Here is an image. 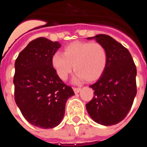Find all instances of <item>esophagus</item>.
<instances>
[{"instance_id": "34e87169", "label": "esophagus", "mask_w": 147, "mask_h": 147, "mask_svg": "<svg viewBox=\"0 0 147 147\" xmlns=\"http://www.w3.org/2000/svg\"><path fill=\"white\" fill-rule=\"evenodd\" d=\"M73 90H74V91L75 93H78L81 91V88H73Z\"/></svg>"}]
</instances>
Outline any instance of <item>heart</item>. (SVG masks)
Segmentation results:
<instances>
[{
  "label": "heart",
  "mask_w": 147,
  "mask_h": 147,
  "mask_svg": "<svg viewBox=\"0 0 147 147\" xmlns=\"http://www.w3.org/2000/svg\"><path fill=\"white\" fill-rule=\"evenodd\" d=\"M107 64V51L98 42H71L65 47L63 54L55 53L51 57L52 67L63 81L67 80L74 69L77 73L78 81H96L105 72Z\"/></svg>",
  "instance_id": "heart-1"
}]
</instances>
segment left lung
I'll list each match as a JSON object with an SVG mask.
<instances>
[{
	"mask_svg": "<svg viewBox=\"0 0 147 147\" xmlns=\"http://www.w3.org/2000/svg\"><path fill=\"white\" fill-rule=\"evenodd\" d=\"M94 39L107 53V64L98 81L90 85L93 99L86 105L91 119L98 124L111 126L121 121L132 107L136 96V65L129 51L109 35L98 34Z\"/></svg>",
	"mask_w": 147,
	"mask_h": 147,
	"instance_id": "obj_1",
	"label": "left lung"
}]
</instances>
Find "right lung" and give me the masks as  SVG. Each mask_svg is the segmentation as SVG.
Segmentation results:
<instances>
[{
    "label": "right lung",
    "mask_w": 147,
    "mask_h": 147,
    "mask_svg": "<svg viewBox=\"0 0 147 147\" xmlns=\"http://www.w3.org/2000/svg\"><path fill=\"white\" fill-rule=\"evenodd\" d=\"M59 42L45 37L32 40L15 63V100L30 124L42 129L54 128L64 117L67 100L74 95L59 79L51 65Z\"/></svg>",
    "instance_id": "right-lung-1"
}]
</instances>
